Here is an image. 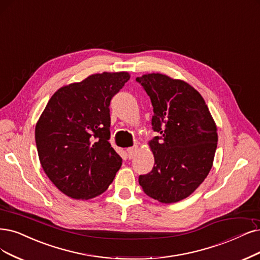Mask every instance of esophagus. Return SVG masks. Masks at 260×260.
<instances>
[{"label": "esophagus", "mask_w": 260, "mask_h": 260, "mask_svg": "<svg viewBox=\"0 0 260 260\" xmlns=\"http://www.w3.org/2000/svg\"><path fill=\"white\" fill-rule=\"evenodd\" d=\"M137 150V147H132V148H128L126 151H127V155H128V158L132 159L134 157V155H135V152Z\"/></svg>", "instance_id": "1"}]
</instances>
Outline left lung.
<instances>
[{
	"label": "left lung",
	"instance_id": "1",
	"mask_svg": "<svg viewBox=\"0 0 260 260\" xmlns=\"http://www.w3.org/2000/svg\"><path fill=\"white\" fill-rule=\"evenodd\" d=\"M153 106L150 141L154 166L139 176L145 193L160 203L189 196L212 168L217 146L215 123L203 96L188 83L161 74L137 77Z\"/></svg>",
	"mask_w": 260,
	"mask_h": 260
}]
</instances>
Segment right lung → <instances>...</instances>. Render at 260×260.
<instances>
[{
    "mask_svg": "<svg viewBox=\"0 0 260 260\" xmlns=\"http://www.w3.org/2000/svg\"><path fill=\"white\" fill-rule=\"evenodd\" d=\"M127 80V73H103L63 86L36 124V148L45 174L71 198L101 195L122 165L109 143V106Z\"/></svg>",
    "mask_w": 260,
    "mask_h": 260,
    "instance_id": "1",
    "label": "right lung"
}]
</instances>
